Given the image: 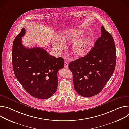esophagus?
Segmentation results:
<instances>
[{
	"mask_svg": "<svg viewBox=\"0 0 129 129\" xmlns=\"http://www.w3.org/2000/svg\"><path fill=\"white\" fill-rule=\"evenodd\" d=\"M68 67H69V64H68V62L66 61H64V68H68Z\"/></svg>",
	"mask_w": 129,
	"mask_h": 129,
	"instance_id": "1",
	"label": "esophagus"
}]
</instances>
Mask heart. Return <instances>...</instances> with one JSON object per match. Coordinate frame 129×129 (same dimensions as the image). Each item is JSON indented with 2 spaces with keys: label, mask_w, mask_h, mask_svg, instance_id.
Returning <instances> with one entry per match:
<instances>
[{
  "label": "heart",
  "mask_w": 129,
  "mask_h": 129,
  "mask_svg": "<svg viewBox=\"0 0 129 129\" xmlns=\"http://www.w3.org/2000/svg\"><path fill=\"white\" fill-rule=\"evenodd\" d=\"M84 32L79 30H73L67 32L62 37L61 41L55 40L53 46L58 51H61L64 47L65 44H73L72 51L76 57H83L90 51L93 44V38L91 36H83Z\"/></svg>",
  "instance_id": "b5f03b06"
}]
</instances>
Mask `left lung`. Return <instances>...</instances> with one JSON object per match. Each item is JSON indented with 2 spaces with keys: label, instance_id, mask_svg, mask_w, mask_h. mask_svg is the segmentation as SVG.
Returning <instances> with one entry per match:
<instances>
[{
  "label": "left lung",
  "instance_id": "1",
  "mask_svg": "<svg viewBox=\"0 0 129 129\" xmlns=\"http://www.w3.org/2000/svg\"><path fill=\"white\" fill-rule=\"evenodd\" d=\"M101 33V36L87 55L69 64L73 73L74 89L83 97H91L101 92L115 70V42L103 25Z\"/></svg>",
  "mask_w": 129,
  "mask_h": 129
}]
</instances>
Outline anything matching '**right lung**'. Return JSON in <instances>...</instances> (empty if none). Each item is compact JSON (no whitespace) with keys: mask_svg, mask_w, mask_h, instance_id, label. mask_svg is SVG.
Returning <instances> with one entry per match:
<instances>
[{"mask_svg":"<svg viewBox=\"0 0 129 129\" xmlns=\"http://www.w3.org/2000/svg\"><path fill=\"white\" fill-rule=\"evenodd\" d=\"M24 28L15 37L12 49V64L14 74L24 89L40 99L51 97L58 86L57 73L64 67L61 57L51 56L39 47L25 48L21 37Z\"/></svg>","mask_w":129,"mask_h":129,"instance_id":"obj_1","label":"right lung"}]
</instances>
